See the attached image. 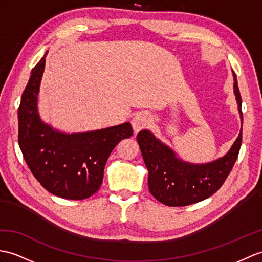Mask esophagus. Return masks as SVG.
<instances>
[{
  "label": "esophagus",
  "instance_id": "esophagus-1",
  "mask_svg": "<svg viewBox=\"0 0 262 262\" xmlns=\"http://www.w3.org/2000/svg\"><path fill=\"white\" fill-rule=\"evenodd\" d=\"M150 123H151V118L149 115L146 113H138L132 119V126L135 133L146 128V127L150 125Z\"/></svg>",
  "mask_w": 262,
  "mask_h": 262
}]
</instances>
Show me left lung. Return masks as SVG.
I'll use <instances>...</instances> for the list:
<instances>
[{
	"label": "left lung",
	"mask_w": 262,
	"mask_h": 262,
	"mask_svg": "<svg viewBox=\"0 0 262 262\" xmlns=\"http://www.w3.org/2000/svg\"><path fill=\"white\" fill-rule=\"evenodd\" d=\"M233 79V90L242 124V100L234 72ZM137 142L148 169V188L151 195L168 206H185L210 198L222 186L238 159L242 128L226 155L205 164L180 160L173 149L147 129L138 133Z\"/></svg>",
	"instance_id": "obj_1"
}]
</instances>
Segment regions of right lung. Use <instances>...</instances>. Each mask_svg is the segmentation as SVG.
<instances>
[{
  "instance_id": "1",
  "label": "right lung",
  "mask_w": 262,
  "mask_h": 262,
  "mask_svg": "<svg viewBox=\"0 0 262 262\" xmlns=\"http://www.w3.org/2000/svg\"><path fill=\"white\" fill-rule=\"evenodd\" d=\"M46 56L32 69L22 94L17 139L30 171L47 191L62 199L83 200L99 190L109 155L120 141L133 135V128L124 123L67 134L45 124L39 116L38 95Z\"/></svg>"
}]
</instances>
